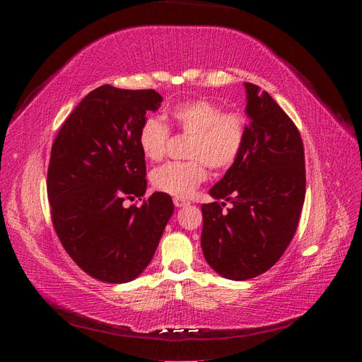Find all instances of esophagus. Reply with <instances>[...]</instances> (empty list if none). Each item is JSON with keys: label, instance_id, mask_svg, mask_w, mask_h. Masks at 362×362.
<instances>
[{"label": "esophagus", "instance_id": "obj_1", "mask_svg": "<svg viewBox=\"0 0 362 362\" xmlns=\"http://www.w3.org/2000/svg\"><path fill=\"white\" fill-rule=\"evenodd\" d=\"M173 204H175V206H178V208H181V206H185V205H189L190 202H189L187 199H184V198H173Z\"/></svg>", "mask_w": 362, "mask_h": 362}]
</instances>
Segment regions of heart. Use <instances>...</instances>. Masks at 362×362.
I'll return each mask as SVG.
<instances>
[{"label": "heart", "mask_w": 362, "mask_h": 362, "mask_svg": "<svg viewBox=\"0 0 362 362\" xmlns=\"http://www.w3.org/2000/svg\"><path fill=\"white\" fill-rule=\"evenodd\" d=\"M169 116L184 134H189L185 161H169L152 170L151 182L158 192L189 198L206 180V166L222 172L233 166L246 145L249 124L243 113L223 112L222 105L198 98L175 104ZM170 131L157 116H148L139 129V146L149 161L166 156Z\"/></svg>", "instance_id": "heart-1"}]
</instances>
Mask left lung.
<instances>
[{"instance_id":"left-lung-1","label":"left lung","mask_w":362,"mask_h":362,"mask_svg":"<svg viewBox=\"0 0 362 362\" xmlns=\"http://www.w3.org/2000/svg\"><path fill=\"white\" fill-rule=\"evenodd\" d=\"M250 117L242 156L202 204L201 246L218 275L246 281L282 257L305 201V154L298 127L267 92L245 83ZM233 205L223 211L226 201Z\"/></svg>"}]
</instances>
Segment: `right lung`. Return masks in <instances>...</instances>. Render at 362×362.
<instances>
[{"label": "right lung", "mask_w": 362, "mask_h": 362, "mask_svg": "<svg viewBox=\"0 0 362 362\" xmlns=\"http://www.w3.org/2000/svg\"><path fill=\"white\" fill-rule=\"evenodd\" d=\"M161 101L152 89L104 84L75 107L51 148L47 190L54 229L76 266L103 282L137 278L173 213L172 198L161 192L124 206L146 192L139 129Z\"/></svg>", "instance_id": "right-lung-1"}]
</instances>
